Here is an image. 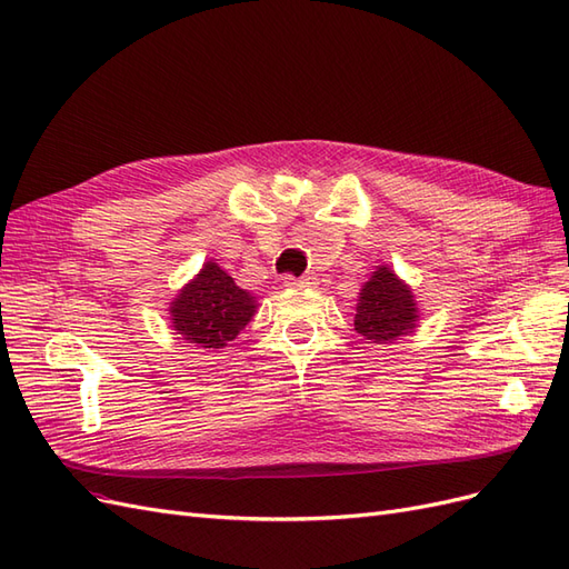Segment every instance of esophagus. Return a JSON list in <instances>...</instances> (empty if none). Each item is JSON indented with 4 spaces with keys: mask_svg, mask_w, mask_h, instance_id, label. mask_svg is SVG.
Returning <instances> with one entry per match:
<instances>
[{
    "mask_svg": "<svg viewBox=\"0 0 569 569\" xmlns=\"http://www.w3.org/2000/svg\"><path fill=\"white\" fill-rule=\"evenodd\" d=\"M313 284H316L313 274H303V278H291V274H287V278H284V287H299V289H303V287H313Z\"/></svg>",
    "mask_w": 569,
    "mask_h": 569,
    "instance_id": "obj_1",
    "label": "esophagus"
}]
</instances>
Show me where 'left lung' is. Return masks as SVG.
Returning a JSON list of instances; mask_svg holds the SVG:
<instances>
[{
    "mask_svg": "<svg viewBox=\"0 0 569 569\" xmlns=\"http://www.w3.org/2000/svg\"><path fill=\"white\" fill-rule=\"evenodd\" d=\"M420 308L406 284L389 266H377L360 287L353 327L368 343H396L418 330Z\"/></svg>",
    "mask_w": 569,
    "mask_h": 569,
    "instance_id": "1",
    "label": "left lung"
}]
</instances>
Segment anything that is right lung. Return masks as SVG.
<instances>
[{"label":"right lung","mask_w":569,"mask_h":569,"mask_svg":"<svg viewBox=\"0 0 569 569\" xmlns=\"http://www.w3.org/2000/svg\"><path fill=\"white\" fill-rule=\"evenodd\" d=\"M256 297L237 287L218 263L206 261L170 301V327L197 349H226L256 316Z\"/></svg>","instance_id":"1"}]
</instances>
